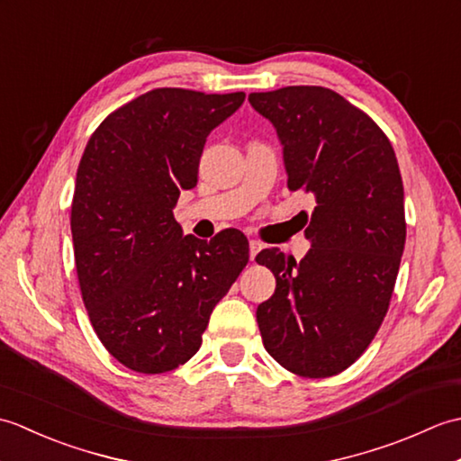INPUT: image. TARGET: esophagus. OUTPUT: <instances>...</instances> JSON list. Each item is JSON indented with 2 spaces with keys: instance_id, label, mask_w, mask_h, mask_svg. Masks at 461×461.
Segmentation results:
<instances>
[{
  "instance_id": "esophagus-1",
  "label": "esophagus",
  "mask_w": 461,
  "mask_h": 461,
  "mask_svg": "<svg viewBox=\"0 0 461 461\" xmlns=\"http://www.w3.org/2000/svg\"><path fill=\"white\" fill-rule=\"evenodd\" d=\"M261 243L259 241H256V240H251L249 241V259L253 261V259H256V256H258V253L261 251Z\"/></svg>"
}]
</instances>
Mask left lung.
<instances>
[{
  "label": "left lung",
  "mask_w": 461,
  "mask_h": 461,
  "mask_svg": "<svg viewBox=\"0 0 461 461\" xmlns=\"http://www.w3.org/2000/svg\"><path fill=\"white\" fill-rule=\"evenodd\" d=\"M283 146L289 190H305L311 249L256 258L276 276L258 307L263 347L283 368L325 378L348 368L388 311L406 241L404 185L393 144L376 122L325 86L251 93Z\"/></svg>",
  "instance_id": "obj_1"
}]
</instances>
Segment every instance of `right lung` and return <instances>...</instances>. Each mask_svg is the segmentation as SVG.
Here are the masks:
<instances>
[{
  "instance_id": "add662e5",
  "label": "right lung",
  "mask_w": 461,
  "mask_h": 461,
  "mask_svg": "<svg viewBox=\"0 0 461 461\" xmlns=\"http://www.w3.org/2000/svg\"><path fill=\"white\" fill-rule=\"evenodd\" d=\"M246 93L154 89L106 116L77 170L71 233L96 337L126 368L160 375L190 360L212 311L249 259L248 238L202 241L174 220L198 182L205 139Z\"/></svg>"
}]
</instances>
